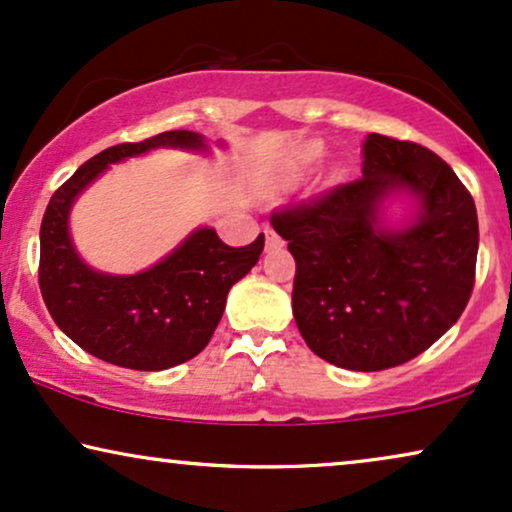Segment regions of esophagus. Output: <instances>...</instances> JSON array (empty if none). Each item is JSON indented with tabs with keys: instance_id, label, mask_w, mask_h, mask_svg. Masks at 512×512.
I'll use <instances>...</instances> for the list:
<instances>
[{
	"instance_id": "1",
	"label": "esophagus",
	"mask_w": 512,
	"mask_h": 512,
	"mask_svg": "<svg viewBox=\"0 0 512 512\" xmlns=\"http://www.w3.org/2000/svg\"><path fill=\"white\" fill-rule=\"evenodd\" d=\"M264 245H267V250H276L283 245V238L274 229H264Z\"/></svg>"
}]
</instances>
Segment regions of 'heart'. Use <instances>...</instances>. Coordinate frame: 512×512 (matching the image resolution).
I'll use <instances>...</instances> for the list:
<instances>
[{"label":"heart","mask_w":512,"mask_h":512,"mask_svg":"<svg viewBox=\"0 0 512 512\" xmlns=\"http://www.w3.org/2000/svg\"><path fill=\"white\" fill-rule=\"evenodd\" d=\"M319 153H321V148L316 144L307 146V148H304V153H302V160H304V163H312V160L319 158Z\"/></svg>","instance_id":"b5f03b06"}]
</instances>
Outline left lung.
I'll return each mask as SVG.
<instances>
[{
	"label": "left lung",
	"instance_id": "1",
	"mask_svg": "<svg viewBox=\"0 0 512 512\" xmlns=\"http://www.w3.org/2000/svg\"><path fill=\"white\" fill-rule=\"evenodd\" d=\"M364 177L271 212L295 257L293 316L316 357L349 371H385L437 342L475 286L477 210L437 153L368 134ZM394 190L419 200L417 222L377 224Z\"/></svg>",
	"mask_w": 512,
	"mask_h": 512
}]
</instances>
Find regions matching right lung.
Wrapping results in <instances>:
<instances>
[{
	"mask_svg": "<svg viewBox=\"0 0 512 512\" xmlns=\"http://www.w3.org/2000/svg\"><path fill=\"white\" fill-rule=\"evenodd\" d=\"M158 146L200 151L205 141L189 129H172L106 148L58 186L40 229V290L51 319L84 352L134 371H165L203 352L231 286L255 267L264 250V234L243 248H229L215 229H198L141 274L111 276L89 269L70 241V205L108 165Z\"/></svg>",
	"mask_w": 512,
	"mask_h": 512,
	"instance_id": "add662e5",
	"label": "right lung"
}]
</instances>
